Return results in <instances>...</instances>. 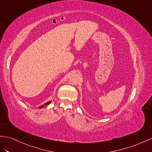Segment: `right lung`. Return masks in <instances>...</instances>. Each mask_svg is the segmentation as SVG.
<instances>
[{
  "label": "right lung",
  "mask_w": 152,
  "mask_h": 152,
  "mask_svg": "<svg viewBox=\"0 0 152 152\" xmlns=\"http://www.w3.org/2000/svg\"><path fill=\"white\" fill-rule=\"evenodd\" d=\"M51 103V102H48V103H45V104H44H44H43V105H41L40 107H39V108H42L44 107V106L48 105V104H49V103Z\"/></svg>",
  "instance_id": "right-lung-1"
}]
</instances>
